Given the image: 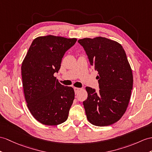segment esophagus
I'll return each mask as SVG.
<instances>
[{"instance_id": "34e87169", "label": "esophagus", "mask_w": 152, "mask_h": 152, "mask_svg": "<svg viewBox=\"0 0 152 152\" xmlns=\"http://www.w3.org/2000/svg\"><path fill=\"white\" fill-rule=\"evenodd\" d=\"M81 90L80 88H74V91H75V94H77L79 92V91H80Z\"/></svg>"}]
</instances>
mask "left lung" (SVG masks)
Returning <instances> with one entry per match:
<instances>
[{
    "label": "left lung",
    "instance_id": "1",
    "mask_svg": "<svg viewBox=\"0 0 152 152\" xmlns=\"http://www.w3.org/2000/svg\"><path fill=\"white\" fill-rule=\"evenodd\" d=\"M90 65L98 72L99 91L86 87L83 102L88 121L97 126L116 123L126 111L133 87V73L123 46L102 37L78 40Z\"/></svg>",
    "mask_w": 152,
    "mask_h": 152
}]
</instances>
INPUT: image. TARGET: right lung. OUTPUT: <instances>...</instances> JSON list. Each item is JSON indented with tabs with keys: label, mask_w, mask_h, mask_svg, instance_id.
Returning a JSON list of instances; mask_svg holds the SVG:
<instances>
[{
	"label": "right lung",
	"mask_w": 152,
	"mask_h": 152,
	"mask_svg": "<svg viewBox=\"0 0 152 152\" xmlns=\"http://www.w3.org/2000/svg\"><path fill=\"white\" fill-rule=\"evenodd\" d=\"M76 38L47 35L35 38L22 63L23 86L33 117L47 126H57L68 119L75 98L72 87L64 86L54 76L65 52Z\"/></svg>",
	"instance_id": "right-lung-1"
}]
</instances>
